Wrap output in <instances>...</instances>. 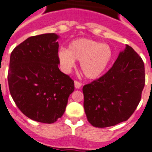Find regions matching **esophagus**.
Here are the masks:
<instances>
[{"mask_svg":"<svg viewBox=\"0 0 152 152\" xmlns=\"http://www.w3.org/2000/svg\"><path fill=\"white\" fill-rule=\"evenodd\" d=\"M74 86H75V88H79L82 86V84L79 83V82L75 81L74 82Z\"/></svg>","mask_w":152,"mask_h":152,"instance_id":"1","label":"esophagus"}]
</instances>
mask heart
<instances>
[{
	"mask_svg": "<svg viewBox=\"0 0 152 152\" xmlns=\"http://www.w3.org/2000/svg\"><path fill=\"white\" fill-rule=\"evenodd\" d=\"M112 57V50L107 44L86 38L72 41L68 49L61 48L58 58L65 69H71L76 61H80L79 68L85 77H99L108 66Z\"/></svg>",
	"mask_w": 152,
	"mask_h": 152,
	"instance_id": "heart-1",
	"label": "heart"
}]
</instances>
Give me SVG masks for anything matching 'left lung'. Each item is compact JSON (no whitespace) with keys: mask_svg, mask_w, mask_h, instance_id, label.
Here are the masks:
<instances>
[{"mask_svg":"<svg viewBox=\"0 0 152 152\" xmlns=\"http://www.w3.org/2000/svg\"><path fill=\"white\" fill-rule=\"evenodd\" d=\"M145 83L143 61L132 48L126 45L104 75L83 86L88 122L104 128L128 120L140 102Z\"/></svg>","mask_w":152,"mask_h":152,"instance_id":"obj_1","label":"left lung"}]
</instances>
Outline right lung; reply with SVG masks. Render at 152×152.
Here are the masks:
<instances>
[{
	"mask_svg": "<svg viewBox=\"0 0 152 152\" xmlns=\"http://www.w3.org/2000/svg\"><path fill=\"white\" fill-rule=\"evenodd\" d=\"M59 36L29 37L12 51L8 85L16 106L37 122L53 124L64 113L74 82L58 68Z\"/></svg>",
	"mask_w": 152,
	"mask_h": 152,
	"instance_id": "add662e5",
	"label": "right lung"
}]
</instances>
